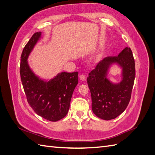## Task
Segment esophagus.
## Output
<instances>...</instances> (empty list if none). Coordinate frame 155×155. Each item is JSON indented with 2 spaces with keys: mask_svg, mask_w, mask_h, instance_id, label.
<instances>
[{
  "mask_svg": "<svg viewBox=\"0 0 155 155\" xmlns=\"http://www.w3.org/2000/svg\"><path fill=\"white\" fill-rule=\"evenodd\" d=\"M79 78H80V79H81V80L82 81H86V76H85L84 74H81V75H80V77H79Z\"/></svg>",
  "mask_w": 155,
  "mask_h": 155,
  "instance_id": "34e87169",
  "label": "esophagus"
}]
</instances>
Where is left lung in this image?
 <instances>
[{
  "instance_id": "left-lung-1",
  "label": "left lung",
  "mask_w": 155,
  "mask_h": 155,
  "mask_svg": "<svg viewBox=\"0 0 155 155\" xmlns=\"http://www.w3.org/2000/svg\"><path fill=\"white\" fill-rule=\"evenodd\" d=\"M114 62L123 68V80L117 85L112 84L105 78L109 66ZM135 78V60L129 48H125L118 56L107 57L100 61L87 78L92 109L96 116L110 120L123 113L130 101Z\"/></svg>"
}]
</instances>
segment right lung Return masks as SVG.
<instances>
[{"label":"right lung","instance_id":"right-lung-1","mask_svg":"<svg viewBox=\"0 0 155 155\" xmlns=\"http://www.w3.org/2000/svg\"><path fill=\"white\" fill-rule=\"evenodd\" d=\"M41 35V32H35L24 47L20 59V78L31 108L45 120L57 121L68 113L72 95L78 82V73L63 72L48 82L35 76L27 59Z\"/></svg>","mask_w":155,"mask_h":155}]
</instances>
